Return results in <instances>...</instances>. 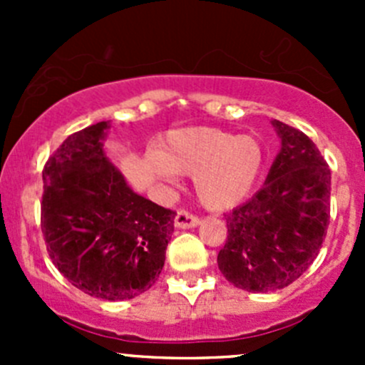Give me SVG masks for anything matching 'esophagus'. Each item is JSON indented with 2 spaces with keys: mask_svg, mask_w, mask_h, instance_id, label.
I'll use <instances>...</instances> for the list:
<instances>
[{
  "mask_svg": "<svg viewBox=\"0 0 365 365\" xmlns=\"http://www.w3.org/2000/svg\"><path fill=\"white\" fill-rule=\"evenodd\" d=\"M200 224V219L194 217L192 213L185 212V210H180L175 215V226L178 230H189V227H196Z\"/></svg>",
  "mask_w": 365,
  "mask_h": 365,
  "instance_id": "obj_1",
  "label": "esophagus"
}]
</instances>
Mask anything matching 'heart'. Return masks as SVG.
Returning <instances> with one entry per match:
<instances>
[{"instance_id": "heart-1", "label": "heart", "mask_w": 365, "mask_h": 365, "mask_svg": "<svg viewBox=\"0 0 365 365\" xmlns=\"http://www.w3.org/2000/svg\"><path fill=\"white\" fill-rule=\"evenodd\" d=\"M152 169L164 183L175 182L178 175H192L194 190L206 208L230 210L256 185L263 148L252 135L213 127L178 128L157 143Z\"/></svg>"}]
</instances>
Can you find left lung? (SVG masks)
Returning <instances> with one entry per match:
<instances>
[{"instance_id":"1","label":"left lung","mask_w":365,"mask_h":365,"mask_svg":"<svg viewBox=\"0 0 365 365\" xmlns=\"http://www.w3.org/2000/svg\"><path fill=\"white\" fill-rule=\"evenodd\" d=\"M281 150L263 187L224 215L226 245L217 256L224 277L252 293L282 289L318 256L330 220V169L314 143L274 120Z\"/></svg>"}]
</instances>
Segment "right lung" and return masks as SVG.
<instances>
[{
    "instance_id": "1",
    "label": "right lung",
    "mask_w": 365,
    "mask_h": 365,
    "mask_svg": "<svg viewBox=\"0 0 365 365\" xmlns=\"http://www.w3.org/2000/svg\"><path fill=\"white\" fill-rule=\"evenodd\" d=\"M109 121L68 135L42 171V233L77 289L130 300L155 284L175 212L139 196L104 152Z\"/></svg>"
}]
</instances>
